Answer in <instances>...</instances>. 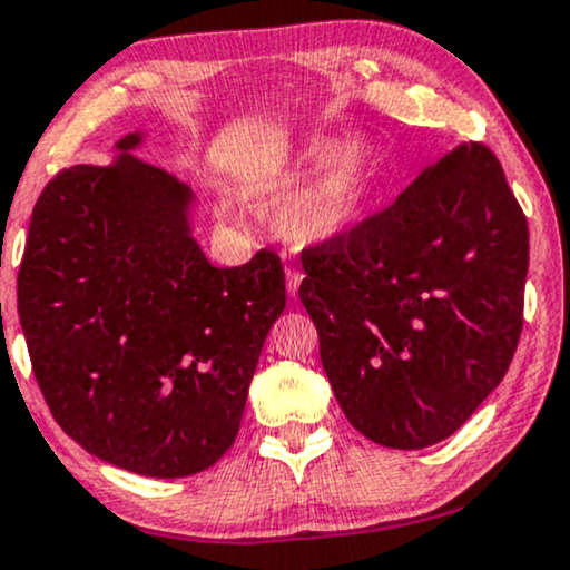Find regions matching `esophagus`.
<instances>
[{"mask_svg":"<svg viewBox=\"0 0 570 570\" xmlns=\"http://www.w3.org/2000/svg\"><path fill=\"white\" fill-rule=\"evenodd\" d=\"M285 279H287V293H291V296H296L298 285H302V279H304V274L298 272L296 266H285Z\"/></svg>","mask_w":570,"mask_h":570,"instance_id":"esophagus-1","label":"esophagus"}]
</instances>
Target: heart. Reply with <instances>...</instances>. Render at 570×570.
Masks as SVG:
<instances>
[{
	"label": "heart",
	"mask_w": 570,
	"mask_h": 570,
	"mask_svg": "<svg viewBox=\"0 0 570 570\" xmlns=\"http://www.w3.org/2000/svg\"><path fill=\"white\" fill-rule=\"evenodd\" d=\"M376 177V153L366 139L315 137L298 150L285 180L261 190L274 207V226L293 242L331 239L355 226Z\"/></svg>",
	"instance_id": "b5f03b06"
}]
</instances>
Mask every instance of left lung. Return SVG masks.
I'll return each mask as SVG.
<instances>
[{"instance_id": "1", "label": "left lung", "mask_w": 570, "mask_h": 570, "mask_svg": "<svg viewBox=\"0 0 570 570\" xmlns=\"http://www.w3.org/2000/svg\"><path fill=\"white\" fill-rule=\"evenodd\" d=\"M302 264L320 361L366 439L439 444L501 385L522 334L528 220L490 147L458 145Z\"/></svg>"}]
</instances>
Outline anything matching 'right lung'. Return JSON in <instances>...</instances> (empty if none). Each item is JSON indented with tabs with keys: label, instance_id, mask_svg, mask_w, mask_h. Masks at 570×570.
<instances>
[{
	"label": "right lung",
	"instance_id": "1",
	"mask_svg": "<svg viewBox=\"0 0 570 570\" xmlns=\"http://www.w3.org/2000/svg\"><path fill=\"white\" fill-rule=\"evenodd\" d=\"M72 166L35 204L18 315L45 404L67 436L142 476L226 455L268 328L285 309L274 253L217 268L190 236L188 185L134 156Z\"/></svg>",
	"mask_w": 570,
	"mask_h": 570
}]
</instances>
